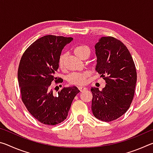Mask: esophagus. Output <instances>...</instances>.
Listing matches in <instances>:
<instances>
[{"instance_id": "1", "label": "esophagus", "mask_w": 153, "mask_h": 153, "mask_svg": "<svg viewBox=\"0 0 153 153\" xmlns=\"http://www.w3.org/2000/svg\"><path fill=\"white\" fill-rule=\"evenodd\" d=\"M78 89H79V90L80 92H83V91H84V90H86V88H83V87H79L78 88Z\"/></svg>"}]
</instances>
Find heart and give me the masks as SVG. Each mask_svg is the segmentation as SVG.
<instances>
[{
  "mask_svg": "<svg viewBox=\"0 0 153 153\" xmlns=\"http://www.w3.org/2000/svg\"><path fill=\"white\" fill-rule=\"evenodd\" d=\"M74 53L76 55L81 59H86L88 57L90 51V48L87 46L81 45L76 46L74 48ZM67 58V55L65 53L61 54L59 56L58 60L59 67L62 70L65 69V60ZM90 76L89 72L84 71L82 73H73L69 74L67 76V80L70 85L73 86H84L86 84L88 77Z\"/></svg>",
  "mask_w": 153,
  "mask_h": 153,
  "instance_id": "obj_1",
  "label": "heart"
}]
</instances>
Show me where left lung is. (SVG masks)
<instances>
[{"instance_id": "1", "label": "left lung", "mask_w": 153, "mask_h": 153, "mask_svg": "<svg viewBox=\"0 0 153 153\" xmlns=\"http://www.w3.org/2000/svg\"><path fill=\"white\" fill-rule=\"evenodd\" d=\"M96 71L105 80L104 88L92 87V111L98 120L109 122L125 113L132 102L137 80L130 53L120 40L102 37L95 45Z\"/></svg>"}]
</instances>
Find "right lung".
Instances as JSON below:
<instances>
[{
  "label": "right lung",
  "mask_w": 153,
  "mask_h": 153,
  "mask_svg": "<svg viewBox=\"0 0 153 153\" xmlns=\"http://www.w3.org/2000/svg\"><path fill=\"white\" fill-rule=\"evenodd\" d=\"M71 37L47 35L33 42L23 54L17 77L22 100L36 120L55 126L66 120L75 97L79 92L76 86L64 88L53 95L51 83L63 82L56 77L58 60Z\"/></svg>",
  "instance_id": "add662e5"
}]
</instances>
